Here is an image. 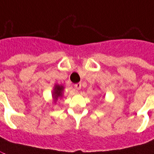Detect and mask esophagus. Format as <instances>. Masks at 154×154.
I'll use <instances>...</instances> for the list:
<instances>
[{"label": "esophagus", "instance_id": "34e87169", "mask_svg": "<svg viewBox=\"0 0 154 154\" xmlns=\"http://www.w3.org/2000/svg\"><path fill=\"white\" fill-rule=\"evenodd\" d=\"M74 88L77 89V90H79V89H81L82 88V84L81 83H76L75 85H74Z\"/></svg>", "mask_w": 154, "mask_h": 154}]
</instances>
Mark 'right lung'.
<instances>
[{"mask_svg": "<svg viewBox=\"0 0 154 154\" xmlns=\"http://www.w3.org/2000/svg\"><path fill=\"white\" fill-rule=\"evenodd\" d=\"M64 87L60 84H55L53 92H52V98H53V103H55L59 99H61L63 96Z\"/></svg>", "mask_w": 154, "mask_h": 154, "instance_id": "right-lung-1", "label": "right lung"}]
</instances>
